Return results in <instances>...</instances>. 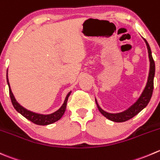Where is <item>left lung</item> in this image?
<instances>
[{"mask_svg":"<svg viewBox=\"0 0 160 160\" xmlns=\"http://www.w3.org/2000/svg\"><path fill=\"white\" fill-rule=\"evenodd\" d=\"M144 39V38H143ZM145 44H146L147 49H148V58H149V72H148V80H147L146 85H145V88H144L143 91L141 94L140 97L137 99L135 102L132 105L127 108L124 111L121 112L117 113H110L104 111L102 108L98 104L97 100L95 98L96 105H97L98 108L100 111V112L107 119L111 120V121L116 122V123H122V122H125L128 119H131L136 115L138 114L142 109L147 106V105L149 102L150 99H151L153 91V80H154L155 77V70H156V67H155V62L154 60L152 58V55L151 48H150L149 45H148V42L145 39H144Z\"/></svg>","mask_w":160,"mask_h":160,"instance_id":"obj_1","label":"left lung"}]
</instances>
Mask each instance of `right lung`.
<instances>
[{"mask_svg": "<svg viewBox=\"0 0 160 160\" xmlns=\"http://www.w3.org/2000/svg\"><path fill=\"white\" fill-rule=\"evenodd\" d=\"M7 82L9 88V94H10L11 101H12V103L13 105L14 108H15L18 112H19L22 116H24L25 118H26L27 119L30 120L31 122H32L33 123L37 125H48L52 124V123H55V122L58 121L62 118V116L64 115L66 109V105H67V101L69 98V96L70 95L71 91H69V93L66 95V98H65L64 102H63L62 105L58 108L57 111L51 113V114H41V113H37L34 112L29 111V110L26 109V108H24L23 106H22L19 103L16 101V99L15 98V96L12 94V89H11L10 84H9L8 78V70H7Z\"/></svg>", "mask_w": 160, "mask_h": 160, "instance_id": "right-lung-1", "label": "right lung"}]
</instances>
